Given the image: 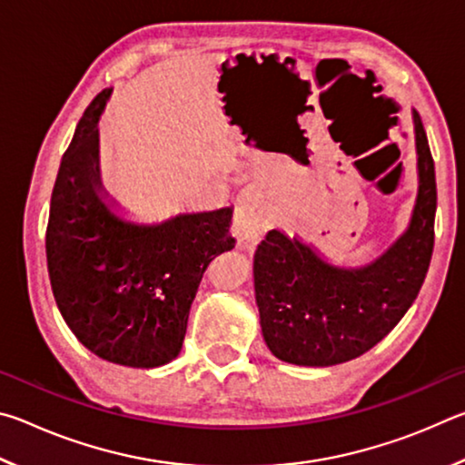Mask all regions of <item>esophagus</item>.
<instances>
[{
	"label": "esophagus",
	"mask_w": 465,
	"mask_h": 465,
	"mask_svg": "<svg viewBox=\"0 0 465 465\" xmlns=\"http://www.w3.org/2000/svg\"><path fill=\"white\" fill-rule=\"evenodd\" d=\"M266 219L258 213L256 209L252 207H243L240 209V213L235 215V233L243 240H256L266 232Z\"/></svg>",
	"instance_id": "34e87169"
}]
</instances>
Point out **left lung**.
Returning a JSON list of instances; mask_svg holds the SVG:
<instances>
[{"instance_id":"1","label":"left lung","mask_w":465,"mask_h":465,"mask_svg":"<svg viewBox=\"0 0 465 465\" xmlns=\"http://www.w3.org/2000/svg\"><path fill=\"white\" fill-rule=\"evenodd\" d=\"M419 196L406 233L357 271L320 261L299 240L272 230L254 256V289L261 326L271 352L305 367L357 359L404 318L427 277L435 246V162L419 113Z\"/></svg>"}]
</instances>
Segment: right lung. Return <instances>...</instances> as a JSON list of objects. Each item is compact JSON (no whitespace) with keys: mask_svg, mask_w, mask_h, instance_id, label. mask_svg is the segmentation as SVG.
Returning a JSON list of instances; mask_svg holds the SVG:
<instances>
[{"mask_svg":"<svg viewBox=\"0 0 465 465\" xmlns=\"http://www.w3.org/2000/svg\"><path fill=\"white\" fill-rule=\"evenodd\" d=\"M96 94L61 157L46 223V269L63 320L85 349L127 367H160L183 349L196 289L215 256L232 250V209L124 223L96 194Z\"/></svg>","mask_w":465,"mask_h":465,"instance_id":"add662e5","label":"right lung"}]
</instances>
